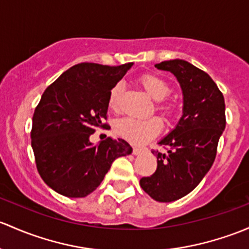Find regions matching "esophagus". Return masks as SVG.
I'll use <instances>...</instances> for the list:
<instances>
[{
  "mask_svg": "<svg viewBox=\"0 0 249 249\" xmlns=\"http://www.w3.org/2000/svg\"><path fill=\"white\" fill-rule=\"evenodd\" d=\"M142 151H144V148H141V146H133L132 149L133 155H138V154H141Z\"/></svg>",
  "mask_w": 249,
  "mask_h": 249,
  "instance_id": "1",
  "label": "esophagus"
}]
</instances>
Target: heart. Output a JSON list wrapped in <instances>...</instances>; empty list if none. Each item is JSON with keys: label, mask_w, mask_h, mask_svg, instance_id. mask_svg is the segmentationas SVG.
<instances>
[{"label": "heart", "mask_w": 249, "mask_h": 249, "mask_svg": "<svg viewBox=\"0 0 249 249\" xmlns=\"http://www.w3.org/2000/svg\"><path fill=\"white\" fill-rule=\"evenodd\" d=\"M140 85L146 91L151 99L156 101L155 109L164 118L173 116V107L164 103V99L171 93V86L167 81L155 74H144L140 77ZM120 95L119 85L114 86L109 91L108 106L111 109H116L118 106V99ZM116 132L129 142L144 143L159 135L162 130V122L158 117H150L146 119H133V118H124L116 123Z\"/></svg>", "instance_id": "1"}]
</instances>
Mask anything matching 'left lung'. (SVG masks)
Instances as JSON below:
<instances>
[{
    "label": "left lung",
    "mask_w": 249,
    "mask_h": 249,
    "mask_svg": "<svg viewBox=\"0 0 249 249\" xmlns=\"http://www.w3.org/2000/svg\"><path fill=\"white\" fill-rule=\"evenodd\" d=\"M155 67L178 78L184 108L177 127L159 142L169 150L153 151L158 156V168L140 184L153 199L168 203L195 190L213 166L226 127V104L213 78L191 63L173 59Z\"/></svg>",
    "instance_id": "left-lung-1"
}]
</instances>
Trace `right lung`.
<instances>
[{
    "instance_id": "add662e5",
    "label": "right lung",
    "mask_w": 249,
    "mask_h": 249,
    "mask_svg": "<svg viewBox=\"0 0 249 249\" xmlns=\"http://www.w3.org/2000/svg\"><path fill=\"white\" fill-rule=\"evenodd\" d=\"M132 67L98 63L74 65L46 88L33 114L32 148L36 169L45 184L70 198L96 190L112 162L130 155L122 138L107 137L91 144L96 127L108 129V95Z\"/></svg>"
}]
</instances>
